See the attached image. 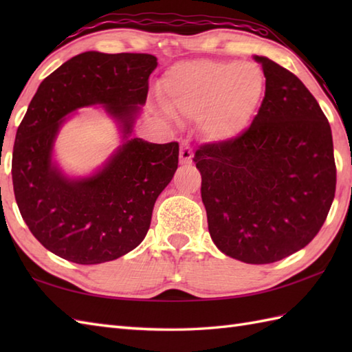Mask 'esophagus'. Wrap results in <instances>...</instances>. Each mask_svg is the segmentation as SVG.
<instances>
[{
  "label": "esophagus",
  "mask_w": 352,
  "mask_h": 352,
  "mask_svg": "<svg viewBox=\"0 0 352 352\" xmlns=\"http://www.w3.org/2000/svg\"><path fill=\"white\" fill-rule=\"evenodd\" d=\"M192 157H193V153H192V146H190L189 142H182V145H180V163L182 164L190 163Z\"/></svg>",
  "instance_id": "34e87169"
}]
</instances>
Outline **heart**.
Masks as SVG:
<instances>
[{"label":"heart","mask_w":352,"mask_h":352,"mask_svg":"<svg viewBox=\"0 0 352 352\" xmlns=\"http://www.w3.org/2000/svg\"><path fill=\"white\" fill-rule=\"evenodd\" d=\"M164 91L177 113L203 119L208 136L228 140L241 134L266 91L263 69L256 63L193 60L172 68Z\"/></svg>","instance_id":"b5f03b06"}]
</instances>
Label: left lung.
Instances as JSON below:
<instances>
[{"mask_svg": "<svg viewBox=\"0 0 352 352\" xmlns=\"http://www.w3.org/2000/svg\"><path fill=\"white\" fill-rule=\"evenodd\" d=\"M266 91L251 125L201 145L193 162L214 245L251 265L274 263L309 245L334 199L328 119L302 81L256 56Z\"/></svg>", "mask_w": 352, "mask_h": 352, "instance_id": "8db88e82", "label": "left lung"}]
</instances>
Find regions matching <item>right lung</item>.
Listing matches in <instances>:
<instances>
[{"label": "right lung", "instance_id": "right-lung-1", "mask_svg": "<svg viewBox=\"0 0 352 352\" xmlns=\"http://www.w3.org/2000/svg\"><path fill=\"white\" fill-rule=\"evenodd\" d=\"M155 68L153 54L87 51L50 74L30 101L13 145V192L28 230L56 256L98 265L145 239L178 168V142L126 139L102 170L76 182L52 166L51 149L63 116L92 104H104L129 136Z\"/></svg>", "mask_w": 352, "mask_h": 352}]
</instances>
